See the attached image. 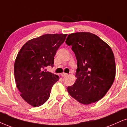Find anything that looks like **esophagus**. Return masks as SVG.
<instances>
[{
    "instance_id": "34e87169",
    "label": "esophagus",
    "mask_w": 127,
    "mask_h": 127,
    "mask_svg": "<svg viewBox=\"0 0 127 127\" xmlns=\"http://www.w3.org/2000/svg\"><path fill=\"white\" fill-rule=\"evenodd\" d=\"M68 75V74L64 73H63L61 74V75H62V77H65V76H66V75Z\"/></svg>"
}]
</instances>
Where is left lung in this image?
<instances>
[{
  "label": "left lung",
  "mask_w": 127,
  "mask_h": 127,
  "mask_svg": "<svg viewBox=\"0 0 127 127\" xmlns=\"http://www.w3.org/2000/svg\"><path fill=\"white\" fill-rule=\"evenodd\" d=\"M65 43L72 46L78 67L76 81L67 87L69 94L86 105L98 101L114 81L116 69L113 51L105 41L89 32L71 33Z\"/></svg>",
  "instance_id": "1"
}]
</instances>
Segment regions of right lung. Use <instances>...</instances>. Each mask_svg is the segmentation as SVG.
Returning <instances> with one entry per match:
<instances>
[{"label":"right lung","mask_w":127,"mask_h":127,"mask_svg":"<svg viewBox=\"0 0 127 127\" xmlns=\"http://www.w3.org/2000/svg\"><path fill=\"white\" fill-rule=\"evenodd\" d=\"M67 34H46L27 41L14 62V74L20 96L31 106L39 107L47 101L58 75L47 71L53 67L54 57L64 42Z\"/></svg>","instance_id":"obj_1"}]
</instances>
